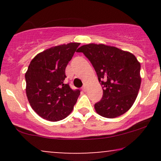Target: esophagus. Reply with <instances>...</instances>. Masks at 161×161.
<instances>
[{
	"mask_svg": "<svg viewBox=\"0 0 161 161\" xmlns=\"http://www.w3.org/2000/svg\"><path fill=\"white\" fill-rule=\"evenodd\" d=\"M82 91H84V92H86V89H87V88H86V85H84V86L82 87Z\"/></svg>",
	"mask_w": 161,
	"mask_h": 161,
	"instance_id": "esophagus-1",
	"label": "esophagus"
}]
</instances>
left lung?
<instances>
[{
  "mask_svg": "<svg viewBox=\"0 0 161 161\" xmlns=\"http://www.w3.org/2000/svg\"><path fill=\"white\" fill-rule=\"evenodd\" d=\"M82 52L95 68L103 88V97L95 104L96 112L106 118L124 114L137 97L142 78L141 64L134 54L114 46L88 44Z\"/></svg>",
  "mask_w": 161,
  "mask_h": 161,
  "instance_id": "8db88e82",
  "label": "left lung"
}]
</instances>
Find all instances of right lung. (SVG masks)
I'll return each instance as SVG.
<instances>
[{
    "instance_id": "obj_1",
    "label": "right lung",
    "mask_w": 161,
    "mask_h": 161,
    "mask_svg": "<svg viewBox=\"0 0 161 161\" xmlns=\"http://www.w3.org/2000/svg\"><path fill=\"white\" fill-rule=\"evenodd\" d=\"M80 43L50 47L36 55L25 74L28 101L46 120L56 122L69 116L80 95L64 83L65 69Z\"/></svg>"
}]
</instances>
